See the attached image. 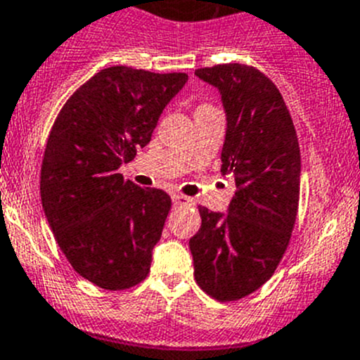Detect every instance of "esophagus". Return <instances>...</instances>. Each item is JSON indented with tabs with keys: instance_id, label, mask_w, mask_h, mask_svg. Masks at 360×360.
Segmentation results:
<instances>
[{
	"instance_id": "34e87169",
	"label": "esophagus",
	"mask_w": 360,
	"mask_h": 360,
	"mask_svg": "<svg viewBox=\"0 0 360 360\" xmlns=\"http://www.w3.org/2000/svg\"><path fill=\"white\" fill-rule=\"evenodd\" d=\"M174 206H193V199L186 195H181V193H174L172 195Z\"/></svg>"
}]
</instances>
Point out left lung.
Returning a JSON list of instances; mask_svg holds the SVG:
<instances>
[{
	"mask_svg": "<svg viewBox=\"0 0 360 360\" xmlns=\"http://www.w3.org/2000/svg\"><path fill=\"white\" fill-rule=\"evenodd\" d=\"M195 76L218 89L227 131L221 176L236 184L227 214L199 207L190 240L195 281L210 297L233 302L259 290L281 263L297 220L300 147L277 86L254 67L221 63Z\"/></svg>",
	"mask_w": 360,
	"mask_h": 360,
	"instance_id": "1",
	"label": "left lung"
}]
</instances>
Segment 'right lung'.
I'll list each match as a JSON object with an SVG mask.
<instances>
[{
    "instance_id": "right-lung-1",
    "label": "right lung",
    "mask_w": 360,
    "mask_h": 360,
    "mask_svg": "<svg viewBox=\"0 0 360 360\" xmlns=\"http://www.w3.org/2000/svg\"><path fill=\"white\" fill-rule=\"evenodd\" d=\"M188 82L108 67L69 97L44 150L40 197L56 243L83 278L110 291L147 277L172 200L124 181L120 165L150 142L165 106Z\"/></svg>"
}]
</instances>
